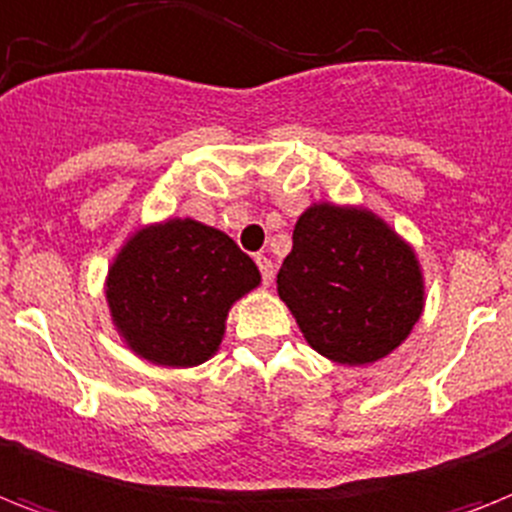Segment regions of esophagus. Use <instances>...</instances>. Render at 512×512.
<instances>
[{
	"mask_svg": "<svg viewBox=\"0 0 512 512\" xmlns=\"http://www.w3.org/2000/svg\"><path fill=\"white\" fill-rule=\"evenodd\" d=\"M255 263H257V268H260V276H263V284L268 286L270 281H273V263H270L268 257L265 255H257L255 257Z\"/></svg>",
	"mask_w": 512,
	"mask_h": 512,
	"instance_id": "1",
	"label": "esophagus"
}]
</instances>
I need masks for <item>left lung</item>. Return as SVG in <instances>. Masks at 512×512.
<instances>
[{"label": "left lung", "mask_w": 512, "mask_h": 512, "mask_svg": "<svg viewBox=\"0 0 512 512\" xmlns=\"http://www.w3.org/2000/svg\"><path fill=\"white\" fill-rule=\"evenodd\" d=\"M276 284L310 347L334 363H376L400 347L423 310L413 249L355 207H310Z\"/></svg>", "instance_id": "left-lung-1"}]
</instances>
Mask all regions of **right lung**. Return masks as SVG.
<instances>
[{"mask_svg":"<svg viewBox=\"0 0 512 512\" xmlns=\"http://www.w3.org/2000/svg\"><path fill=\"white\" fill-rule=\"evenodd\" d=\"M260 284L252 257L197 220L144 228L107 278L112 321L149 363L189 368L218 350L228 307Z\"/></svg>","mask_w":512,"mask_h":512,"instance_id":"obj_1","label":"right lung"}]
</instances>
